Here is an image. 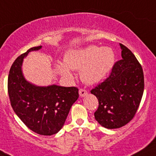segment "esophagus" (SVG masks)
Masks as SVG:
<instances>
[{"instance_id": "34e87169", "label": "esophagus", "mask_w": 156, "mask_h": 156, "mask_svg": "<svg viewBox=\"0 0 156 156\" xmlns=\"http://www.w3.org/2000/svg\"><path fill=\"white\" fill-rule=\"evenodd\" d=\"M87 91L86 90H84V89H80L79 91V94L80 96H81V97H84V96H86L87 95Z\"/></svg>"}]
</instances>
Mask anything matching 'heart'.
<instances>
[{
    "mask_svg": "<svg viewBox=\"0 0 156 156\" xmlns=\"http://www.w3.org/2000/svg\"><path fill=\"white\" fill-rule=\"evenodd\" d=\"M115 55L111 47L90 45L70 50L64 56V62L57 61L55 67L66 78H72V69H80V77L86 83L93 85L103 80L112 69Z\"/></svg>",
    "mask_w": 156,
    "mask_h": 156,
    "instance_id": "b5f03b06",
    "label": "heart"
}]
</instances>
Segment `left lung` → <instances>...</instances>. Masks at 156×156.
<instances>
[{
	"instance_id": "obj_1",
	"label": "left lung",
	"mask_w": 156,
	"mask_h": 156,
	"mask_svg": "<svg viewBox=\"0 0 156 156\" xmlns=\"http://www.w3.org/2000/svg\"><path fill=\"white\" fill-rule=\"evenodd\" d=\"M122 60L114 64L110 75L91 90L99 107L95 112L96 121L106 129H118L134 117L144 91L142 66L126 46L119 44Z\"/></svg>"
}]
</instances>
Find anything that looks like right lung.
Wrapping results in <instances>:
<instances>
[{
  "label": "right lung",
  "instance_id": "right-lung-1",
  "mask_svg": "<svg viewBox=\"0 0 156 156\" xmlns=\"http://www.w3.org/2000/svg\"><path fill=\"white\" fill-rule=\"evenodd\" d=\"M32 47L19 56L10 67L7 89L11 106L23 123L33 132L43 136L58 133L65 123L72 105L79 97L76 87L57 85L39 87L28 82L23 76V59Z\"/></svg>",
  "mask_w": 156,
  "mask_h": 156
}]
</instances>
